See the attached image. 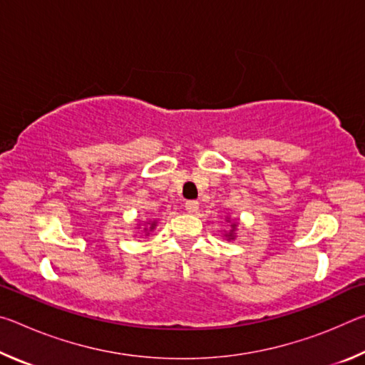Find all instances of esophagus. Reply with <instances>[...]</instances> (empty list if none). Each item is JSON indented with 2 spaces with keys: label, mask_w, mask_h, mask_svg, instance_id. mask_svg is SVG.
<instances>
[{
  "label": "esophagus",
  "mask_w": 365,
  "mask_h": 365,
  "mask_svg": "<svg viewBox=\"0 0 365 365\" xmlns=\"http://www.w3.org/2000/svg\"><path fill=\"white\" fill-rule=\"evenodd\" d=\"M185 209H187L190 214H195V212H197V209H200V202H197V201H187V202H185Z\"/></svg>",
  "instance_id": "1"
}]
</instances>
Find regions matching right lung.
I'll use <instances>...</instances> for the list:
<instances>
[{
  "mask_svg": "<svg viewBox=\"0 0 365 365\" xmlns=\"http://www.w3.org/2000/svg\"><path fill=\"white\" fill-rule=\"evenodd\" d=\"M151 227H154V224H153V225H151Z\"/></svg>",
  "mask_w": 365,
  "mask_h": 365,
  "instance_id": "obj_1",
  "label": "right lung"
}]
</instances>
